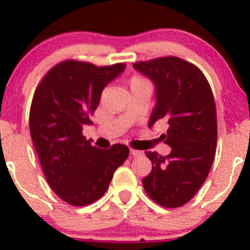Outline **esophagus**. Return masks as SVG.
I'll return each mask as SVG.
<instances>
[{
  "label": "esophagus",
  "instance_id": "1",
  "mask_svg": "<svg viewBox=\"0 0 250 250\" xmlns=\"http://www.w3.org/2000/svg\"><path fill=\"white\" fill-rule=\"evenodd\" d=\"M130 154H131L132 157H136V156H141L142 152L141 151H137V149H130Z\"/></svg>",
  "mask_w": 250,
  "mask_h": 250
}]
</instances>
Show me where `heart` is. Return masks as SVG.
Here are the masks:
<instances>
[{
	"mask_svg": "<svg viewBox=\"0 0 250 250\" xmlns=\"http://www.w3.org/2000/svg\"><path fill=\"white\" fill-rule=\"evenodd\" d=\"M140 80H141V78H139V77H135L134 80H132V81H140Z\"/></svg>",
	"mask_w": 250,
	"mask_h": 250,
	"instance_id": "1",
	"label": "heart"
}]
</instances>
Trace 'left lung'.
<instances>
[{
	"mask_svg": "<svg viewBox=\"0 0 250 250\" xmlns=\"http://www.w3.org/2000/svg\"><path fill=\"white\" fill-rule=\"evenodd\" d=\"M156 88V105L148 127L167 125L161 140L172 148L168 156L146 152L152 170L142 179L158 205L180 208L191 200L208 178L217 142V118L212 91L204 73L175 56L134 63Z\"/></svg>",
	"mask_w": 250,
	"mask_h": 250,
	"instance_id": "8db88e82",
	"label": "left lung"
}]
</instances>
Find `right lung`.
Returning a JSON list of instances; mask_svg holds the SVG:
<instances>
[{"label": "right lung", "mask_w": 250, "mask_h": 250, "mask_svg": "<svg viewBox=\"0 0 250 250\" xmlns=\"http://www.w3.org/2000/svg\"><path fill=\"white\" fill-rule=\"evenodd\" d=\"M125 67L62 61L45 75L33 97L29 129L35 151L50 188L70 205L101 199L129 156L125 145L101 149L82 135L83 125L92 124L104 87Z\"/></svg>", "instance_id": "1"}]
</instances>
